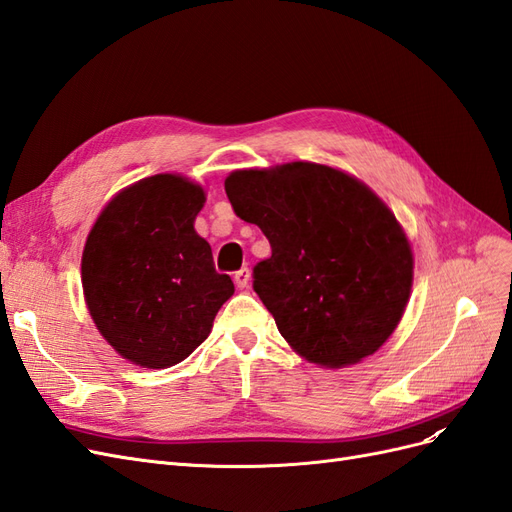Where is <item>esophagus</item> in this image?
<instances>
[{
    "label": "esophagus",
    "mask_w": 512,
    "mask_h": 512,
    "mask_svg": "<svg viewBox=\"0 0 512 512\" xmlns=\"http://www.w3.org/2000/svg\"><path fill=\"white\" fill-rule=\"evenodd\" d=\"M232 277H235L237 288H247V284H250V269L243 267V269H239Z\"/></svg>",
    "instance_id": "34e87169"
}]
</instances>
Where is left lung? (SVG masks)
<instances>
[{
	"mask_svg": "<svg viewBox=\"0 0 512 512\" xmlns=\"http://www.w3.org/2000/svg\"><path fill=\"white\" fill-rule=\"evenodd\" d=\"M224 188L239 218L271 243V256L254 267V290L294 352L344 367L391 337L414 260L404 228L365 183L290 162L235 170Z\"/></svg>",
	"mask_w": 512,
	"mask_h": 512,
	"instance_id": "obj_1",
	"label": "left lung"
}]
</instances>
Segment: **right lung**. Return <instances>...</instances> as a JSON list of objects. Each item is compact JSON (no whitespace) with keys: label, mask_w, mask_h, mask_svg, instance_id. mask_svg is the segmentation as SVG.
<instances>
[{"label":"right lung","mask_w":512,"mask_h":512,"mask_svg":"<svg viewBox=\"0 0 512 512\" xmlns=\"http://www.w3.org/2000/svg\"><path fill=\"white\" fill-rule=\"evenodd\" d=\"M203 205L198 183L153 175L121 190L89 232L81 260L87 309L134 365L164 369L188 359L235 292L194 230Z\"/></svg>","instance_id":"obj_1"}]
</instances>
